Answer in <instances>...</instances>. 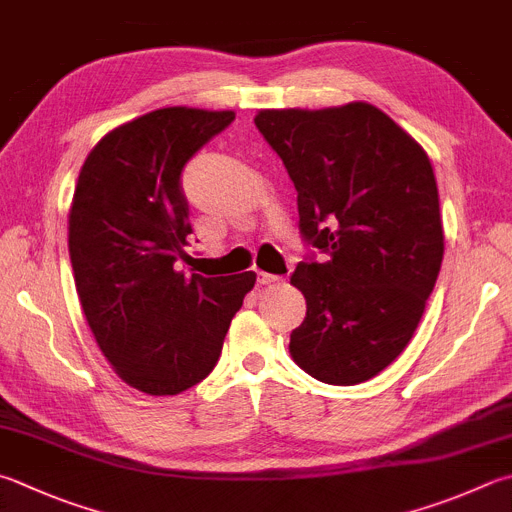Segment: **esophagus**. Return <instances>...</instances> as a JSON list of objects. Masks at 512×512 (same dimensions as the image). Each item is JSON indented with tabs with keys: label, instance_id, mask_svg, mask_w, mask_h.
<instances>
[{
	"label": "esophagus",
	"instance_id": "esophagus-1",
	"mask_svg": "<svg viewBox=\"0 0 512 512\" xmlns=\"http://www.w3.org/2000/svg\"><path fill=\"white\" fill-rule=\"evenodd\" d=\"M276 283H281V276L258 272V285H276Z\"/></svg>",
	"mask_w": 512,
	"mask_h": 512
}]
</instances>
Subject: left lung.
<instances>
[{
  "label": "left lung",
  "mask_w": 512,
  "mask_h": 512,
  "mask_svg": "<svg viewBox=\"0 0 512 512\" xmlns=\"http://www.w3.org/2000/svg\"><path fill=\"white\" fill-rule=\"evenodd\" d=\"M254 122L298 191L303 238L325 254L292 274L307 314L289 354L323 383L368 381L406 350L441 269L428 153L368 102L263 109Z\"/></svg>",
  "instance_id": "8db88e82"
}]
</instances>
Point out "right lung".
Returning a JSON list of instances; mask_svg holds the SVG:
<instances>
[{"label":"right lung","instance_id":"1","mask_svg":"<svg viewBox=\"0 0 512 512\" xmlns=\"http://www.w3.org/2000/svg\"><path fill=\"white\" fill-rule=\"evenodd\" d=\"M234 111L167 106L95 144L69 211L77 296L102 354L124 383L180 394L214 370L254 272L205 278L176 269L191 234L182 171L234 122Z\"/></svg>","mask_w":512,"mask_h":512}]
</instances>
